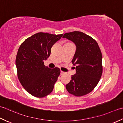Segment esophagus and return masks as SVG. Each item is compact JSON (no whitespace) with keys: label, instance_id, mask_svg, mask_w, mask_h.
Listing matches in <instances>:
<instances>
[{"label":"esophagus","instance_id":"obj_1","mask_svg":"<svg viewBox=\"0 0 123 123\" xmlns=\"http://www.w3.org/2000/svg\"><path fill=\"white\" fill-rule=\"evenodd\" d=\"M65 74V72H64L62 71H61V75L63 74Z\"/></svg>","mask_w":123,"mask_h":123}]
</instances>
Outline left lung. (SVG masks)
Returning <instances> with one entry per match:
<instances>
[{"label": "left lung", "instance_id": "8db88e82", "mask_svg": "<svg viewBox=\"0 0 123 123\" xmlns=\"http://www.w3.org/2000/svg\"><path fill=\"white\" fill-rule=\"evenodd\" d=\"M63 38L72 41L76 51L72 60L76 74L66 85L67 91L75 96L90 93L97 85L103 73L102 54L97 42L78 31L65 33Z\"/></svg>", "mask_w": 123, "mask_h": 123}]
</instances>
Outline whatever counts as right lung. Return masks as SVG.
Masks as SVG:
<instances>
[{
  "label": "right lung",
  "instance_id": "1",
  "mask_svg": "<svg viewBox=\"0 0 123 123\" xmlns=\"http://www.w3.org/2000/svg\"><path fill=\"white\" fill-rule=\"evenodd\" d=\"M63 34L59 35L38 33L23 42L18 49L16 58L17 76L27 92L42 98L51 93L60 74L59 68L45 67L44 60L50 55L51 48Z\"/></svg>",
  "mask_w": 123,
  "mask_h": 123
}]
</instances>
